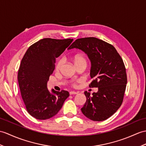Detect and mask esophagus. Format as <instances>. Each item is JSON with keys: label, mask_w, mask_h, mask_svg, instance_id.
<instances>
[{"label": "esophagus", "mask_w": 146, "mask_h": 146, "mask_svg": "<svg viewBox=\"0 0 146 146\" xmlns=\"http://www.w3.org/2000/svg\"><path fill=\"white\" fill-rule=\"evenodd\" d=\"M77 94V92H76V91H71L70 92V94Z\"/></svg>", "instance_id": "esophagus-1"}]
</instances>
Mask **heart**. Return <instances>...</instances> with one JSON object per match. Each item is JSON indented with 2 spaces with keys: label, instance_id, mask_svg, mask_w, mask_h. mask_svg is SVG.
Returning a JSON list of instances; mask_svg holds the SVG:
<instances>
[{
  "label": "heart",
  "instance_id": "1",
  "mask_svg": "<svg viewBox=\"0 0 146 146\" xmlns=\"http://www.w3.org/2000/svg\"><path fill=\"white\" fill-rule=\"evenodd\" d=\"M73 62L74 63V65H77L78 64H81V63H84L86 65V63L87 61L86 58L84 57L83 55H76L73 57ZM63 58H60L58 60V61L56 63V65H55V68L56 70H59L61 66H62L63 63ZM72 86H76V83L75 82H72Z\"/></svg>",
  "mask_w": 146,
  "mask_h": 146
}]
</instances>
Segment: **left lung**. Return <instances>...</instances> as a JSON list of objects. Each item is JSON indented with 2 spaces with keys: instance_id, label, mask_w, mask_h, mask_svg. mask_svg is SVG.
I'll return each mask as SVG.
<instances>
[{
  "instance_id": "8db88e82",
  "label": "left lung",
  "mask_w": 146,
  "mask_h": 146,
  "mask_svg": "<svg viewBox=\"0 0 146 146\" xmlns=\"http://www.w3.org/2000/svg\"><path fill=\"white\" fill-rule=\"evenodd\" d=\"M78 48L85 52L91 62L89 86L98 88L92 95L84 91L86 101L81 110L94 121L107 119L116 113L123 101L127 74L123 60L114 47L95 37L76 40L68 50Z\"/></svg>"
}]
</instances>
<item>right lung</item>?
<instances>
[{
    "label": "right lung",
    "mask_w": 146,
    "mask_h": 146,
    "mask_svg": "<svg viewBox=\"0 0 146 146\" xmlns=\"http://www.w3.org/2000/svg\"><path fill=\"white\" fill-rule=\"evenodd\" d=\"M73 39L45 38L30 46L22 59L18 82L28 113L37 119L45 120L56 115L69 96L68 91L54 90L50 93L47 81L55 70L56 58Z\"/></svg>",
    "instance_id": "right-lung-1"
}]
</instances>
